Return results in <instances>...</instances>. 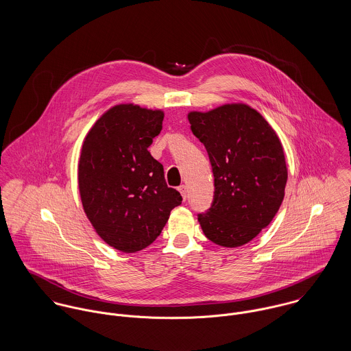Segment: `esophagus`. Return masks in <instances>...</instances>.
I'll use <instances>...</instances> for the list:
<instances>
[{"mask_svg": "<svg viewBox=\"0 0 351 351\" xmlns=\"http://www.w3.org/2000/svg\"><path fill=\"white\" fill-rule=\"evenodd\" d=\"M179 191H180V194L183 196V199L186 200V199H187V187L183 184V186L179 187Z\"/></svg>", "mask_w": 351, "mask_h": 351, "instance_id": "esophagus-1", "label": "esophagus"}]
</instances>
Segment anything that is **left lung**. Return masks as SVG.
Listing matches in <instances>:
<instances>
[{
    "mask_svg": "<svg viewBox=\"0 0 351 351\" xmlns=\"http://www.w3.org/2000/svg\"><path fill=\"white\" fill-rule=\"evenodd\" d=\"M189 121L208 154L215 186L211 207L197 215L200 228L219 246H242L272 222L282 203V145L268 121L245 104L190 112Z\"/></svg>",
    "mask_w": 351,
    "mask_h": 351,
    "instance_id": "8db88e82",
    "label": "left lung"
}]
</instances>
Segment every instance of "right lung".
Returning a JSON list of instances; mask_svg holds the SVG:
<instances>
[{"label":"right lung","mask_w":351,"mask_h":351,"mask_svg":"<svg viewBox=\"0 0 351 351\" xmlns=\"http://www.w3.org/2000/svg\"><path fill=\"white\" fill-rule=\"evenodd\" d=\"M164 112L121 104L105 112L84 137L78 164L83 210L112 247L134 253L149 246L182 195L167 186L162 165L148 148Z\"/></svg>","instance_id":"1"}]
</instances>
